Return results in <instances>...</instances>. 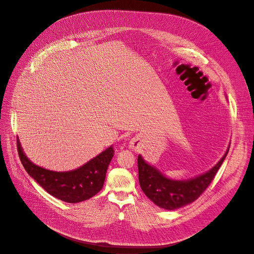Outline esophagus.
Segmentation results:
<instances>
[{"mask_svg": "<svg viewBox=\"0 0 254 254\" xmlns=\"http://www.w3.org/2000/svg\"><path fill=\"white\" fill-rule=\"evenodd\" d=\"M129 148L132 150H135L137 148V143L135 141H131L129 142Z\"/></svg>", "mask_w": 254, "mask_h": 254, "instance_id": "esophagus-1", "label": "esophagus"}]
</instances>
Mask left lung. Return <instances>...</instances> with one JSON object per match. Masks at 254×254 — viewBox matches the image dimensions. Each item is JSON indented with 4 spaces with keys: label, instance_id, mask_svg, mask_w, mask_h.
<instances>
[{
    "label": "left lung",
    "instance_id": "1",
    "mask_svg": "<svg viewBox=\"0 0 254 254\" xmlns=\"http://www.w3.org/2000/svg\"><path fill=\"white\" fill-rule=\"evenodd\" d=\"M229 148L212 169L188 180H174L166 177L139 155L137 169L141 189L155 204L165 210L172 211L191 203L210 186L224 162Z\"/></svg>",
    "mask_w": 254,
    "mask_h": 254
}]
</instances>
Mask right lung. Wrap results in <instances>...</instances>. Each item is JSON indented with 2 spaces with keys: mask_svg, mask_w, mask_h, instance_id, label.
Instances as JSON below:
<instances>
[{
  "mask_svg": "<svg viewBox=\"0 0 254 254\" xmlns=\"http://www.w3.org/2000/svg\"><path fill=\"white\" fill-rule=\"evenodd\" d=\"M17 149L23 167L39 186L53 196L70 203L89 199L102 190L114 153L113 147L110 146L83 166L71 171L58 172L32 163L23 152L19 139Z\"/></svg>",
  "mask_w": 254,
  "mask_h": 254,
  "instance_id": "obj_1",
  "label": "right lung"
}]
</instances>
